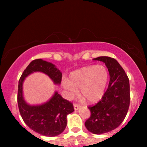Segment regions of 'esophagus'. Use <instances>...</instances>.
<instances>
[{
  "label": "esophagus",
  "mask_w": 147,
  "mask_h": 147,
  "mask_svg": "<svg viewBox=\"0 0 147 147\" xmlns=\"http://www.w3.org/2000/svg\"><path fill=\"white\" fill-rule=\"evenodd\" d=\"M74 110H78L80 108V104H78L74 103Z\"/></svg>",
  "instance_id": "obj_1"
}]
</instances>
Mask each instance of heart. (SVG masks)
<instances>
[{"mask_svg": "<svg viewBox=\"0 0 147 147\" xmlns=\"http://www.w3.org/2000/svg\"><path fill=\"white\" fill-rule=\"evenodd\" d=\"M108 80V71L105 66L91 65L72 72L69 81L64 82L63 86L72 94L80 90L82 97L94 102L103 96Z\"/></svg>", "mask_w": 147, "mask_h": 147, "instance_id": "1", "label": "heart"}]
</instances>
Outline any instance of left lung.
I'll list each match as a JSON object with an SVG mask.
<instances>
[{"label":"left lung","instance_id":"1","mask_svg":"<svg viewBox=\"0 0 147 147\" xmlns=\"http://www.w3.org/2000/svg\"><path fill=\"white\" fill-rule=\"evenodd\" d=\"M93 59L105 63L110 74L107 90L97 104L88 106L91 115L85 122L90 132L100 134L114 130L125 118L130 105V84L124 69L115 59L102 56Z\"/></svg>","mask_w":147,"mask_h":147}]
</instances>
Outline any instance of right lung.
<instances>
[{"label": "right lung", "mask_w": 147, "mask_h": 147, "mask_svg": "<svg viewBox=\"0 0 147 147\" xmlns=\"http://www.w3.org/2000/svg\"><path fill=\"white\" fill-rule=\"evenodd\" d=\"M35 71L47 75L54 84H60L62 74L53 63L41 59L32 61L24 70L18 85L17 102L19 112L25 123L34 131L45 136H55L63 132L67 126V115L74 111L73 104L64 99L57 92L46 103L38 106L27 104L23 96L25 78Z\"/></svg>", "instance_id": "1"}]
</instances>
